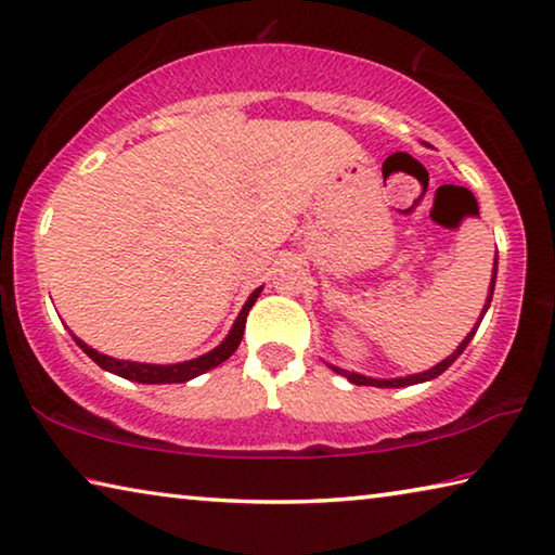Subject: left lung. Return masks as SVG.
I'll return each mask as SVG.
<instances>
[{
  "mask_svg": "<svg viewBox=\"0 0 555 555\" xmlns=\"http://www.w3.org/2000/svg\"><path fill=\"white\" fill-rule=\"evenodd\" d=\"M494 284H496V263H494V274H491V284H489V296H487V304H483V309H481V315H479V321H477V325H474V331L469 333L467 338H464L462 343H460V348L454 350V353L450 356V358H444L442 363H437L435 367H429V371H425V373H417V375H408V377H392V380H375V377H365V375H358V373H350V371H343V367H336V365H331L333 371H336L338 375H343V377H348L350 383L353 385H373V388H404V385H417V383H425V380H433V377H437V375H442L447 367H450L456 358H460L462 353H464V348L469 346V340H472V336L474 333H477V328H479V323H481V319H483V313H487V309H489V304H491V296H494Z\"/></svg>",
  "mask_w": 555,
  "mask_h": 555,
  "instance_id": "left-lung-1",
  "label": "left lung"
}]
</instances>
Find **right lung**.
<instances>
[{
    "mask_svg": "<svg viewBox=\"0 0 555 555\" xmlns=\"http://www.w3.org/2000/svg\"><path fill=\"white\" fill-rule=\"evenodd\" d=\"M261 294V288H257L249 298H246V304L242 306L240 315H236V321L232 325L230 336H227L222 343L215 350H209V353L199 356L195 360H184V363H175V365H153V363H133V360H116L111 356H103L99 350H93L91 346H86L81 338L74 340L78 343V348L83 350V353L93 360V363H99L103 371L108 373H116L120 377H126V380H133V383H145V385H165V383H188L192 377H197L202 373L212 371L219 363H224L227 358H230L236 348H240L242 336H244V323H246V313L254 306Z\"/></svg>",
    "mask_w": 555,
    "mask_h": 555,
    "instance_id": "1",
    "label": "right lung"
}]
</instances>
